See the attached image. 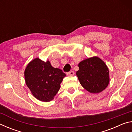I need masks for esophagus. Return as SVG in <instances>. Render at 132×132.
Instances as JSON below:
<instances>
[{
  "label": "esophagus",
  "mask_w": 132,
  "mask_h": 132,
  "mask_svg": "<svg viewBox=\"0 0 132 132\" xmlns=\"http://www.w3.org/2000/svg\"><path fill=\"white\" fill-rule=\"evenodd\" d=\"M74 74H75V72L73 71H69V72L67 73V75H68V76H73Z\"/></svg>",
  "instance_id": "1"
}]
</instances>
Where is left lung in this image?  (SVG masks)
Instances as JSON below:
<instances>
[{
  "mask_svg": "<svg viewBox=\"0 0 132 132\" xmlns=\"http://www.w3.org/2000/svg\"><path fill=\"white\" fill-rule=\"evenodd\" d=\"M76 75L81 86L91 93H99L108 86L109 70L98 57L85 59L79 64Z\"/></svg>",
  "mask_w": 132,
  "mask_h": 132,
  "instance_id": "8db88e82",
  "label": "left lung"
}]
</instances>
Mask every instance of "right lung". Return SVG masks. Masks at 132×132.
Listing matches in <instances>:
<instances>
[{
	"label": "right lung",
	"mask_w": 132,
	"mask_h": 132,
	"mask_svg": "<svg viewBox=\"0 0 132 132\" xmlns=\"http://www.w3.org/2000/svg\"><path fill=\"white\" fill-rule=\"evenodd\" d=\"M24 76L32 95L40 101L49 102L59 90L66 74L61 69L52 67L49 61L36 58L27 66Z\"/></svg>",
	"instance_id": "1"
}]
</instances>
